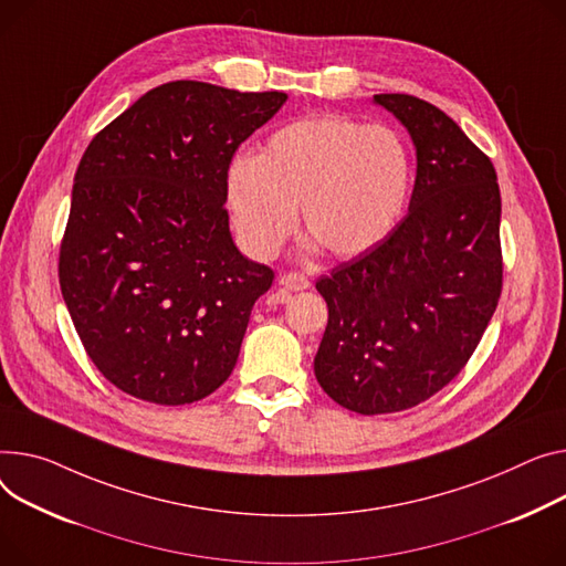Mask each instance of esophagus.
<instances>
[{
  "mask_svg": "<svg viewBox=\"0 0 566 566\" xmlns=\"http://www.w3.org/2000/svg\"><path fill=\"white\" fill-rule=\"evenodd\" d=\"M280 284L286 291H305V289H310V280L305 275H300V273H284L280 277Z\"/></svg>",
  "mask_w": 566,
  "mask_h": 566,
  "instance_id": "obj_1",
  "label": "esophagus"
}]
</instances>
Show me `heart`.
Returning <instances> with one entry per match:
<instances>
[{
  "instance_id": "heart-1",
  "label": "heart",
  "mask_w": 566,
  "mask_h": 566,
  "mask_svg": "<svg viewBox=\"0 0 566 566\" xmlns=\"http://www.w3.org/2000/svg\"><path fill=\"white\" fill-rule=\"evenodd\" d=\"M413 181L411 149L389 125L321 113L277 129L256 157L228 168V205L243 248L273 256L305 230L334 256L378 245L400 220Z\"/></svg>"
}]
</instances>
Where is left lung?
Here are the masks:
<instances>
[{
  "mask_svg": "<svg viewBox=\"0 0 566 566\" xmlns=\"http://www.w3.org/2000/svg\"><path fill=\"white\" fill-rule=\"evenodd\" d=\"M373 102L407 127L417 181L396 228L316 282L329 316L314 359L323 391L364 417L417 407L453 380L503 289L494 164L434 104Z\"/></svg>",
  "mask_w": 566,
  "mask_h": 566,
  "instance_id": "left-lung-1",
  "label": "left lung"
}]
</instances>
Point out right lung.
Returning a JSON list of instances; mask_svg holds the SVG:
<instances>
[{"instance_id":"right-lung-1","label":"right lung","mask_w":566,"mask_h":566,"mask_svg":"<svg viewBox=\"0 0 566 566\" xmlns=\"http://www.w3.org/2000/svg\"><path fill=\"white\" fill-rule=\"evenodd\" d=\"M284 102L277 91L170 82L86 147L59 282L74 329L113 387L175 407L230 378L275 273L232 241L228 168Z\"/></svg>"}]
</instances>
